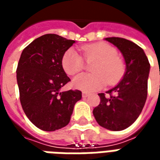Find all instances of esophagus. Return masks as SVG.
<instances>
[{
  "mask_svg": "<svg viewBox=\"0 0 160 160\" xmlns=\"http://www.w3.org/2000/svg\"><path fill=\"white\" fill-rule=\"evenodd\" d=\"M89 96V93H87V92H82V97L83 98H87Z\"/></svg>",
  "mask_w": 160,
  "mask_h": 160,
  "instance_id": "esophagus-1",
  "label": "esophagus"
}]
</instances>
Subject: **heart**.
<instances>
[{"mask_svg": "<svg viewBox=\"0 0 160 160\" xmlns=\"http://www.w3.org/2000/svg\"><path fill=\"white\" fill-rule=\"evenodd\" d=\"M87 61L97 59L92 67L95 73H81L73 80L75 89L91 92L99 90L108 83L115 85L120 81L125 71L122 60L118 56V50L106 42H96L80 47ZM85 61L79 53L72 48L67 49L62 57V66L65 73L74 75L84 68Z\"/></svg>", "mask_w": 160, "mask_h": 160, "instance_id": "b5f03b06", "label": "heart"}]
</instances>
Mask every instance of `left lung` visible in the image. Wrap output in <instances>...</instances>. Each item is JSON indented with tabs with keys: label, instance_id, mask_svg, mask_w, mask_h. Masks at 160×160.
<instances>
[{
	"label": "left lung",
	"instance_id": "obj_1",
	"mask_svg": "<svg viewBox=\"0 0 160 160\" xmlns=\"http://www.w3.org/2000/svg\"><path fill=\"white\" fill-rule=\"evenodd\" d=\"M105 40L122 52L126 62V72L122 80L107 91V94L98 93L100 103L92 113L101 127L120 131L134 123L144 107L150 63L144 50L136 43L114 37Z\"/></svg>",
	"mask_w": 160,
	"mask_h": 160
}]
</instances>
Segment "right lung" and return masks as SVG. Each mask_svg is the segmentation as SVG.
Wrapping results in <instances>:
<instances>
[{
	"instance_id": "right-lung-1",
	"label": "right lung",
	"mask_w": 160,
	"mask_h": 160,
	"mask_svg": "<svg viewBox=\"0 0 160 160\" xmlns=\"http://www.w3.org/2000/svg\"><path fill=\"white\" fill-rule=\"evenodd\" d=\"M75 41L45 34L23 49L17 67V83L23 111L36 127L55 131L70 122L81 92H61L70 79L62 66L63 54Z\"/></svg>"
}]
</instances>
